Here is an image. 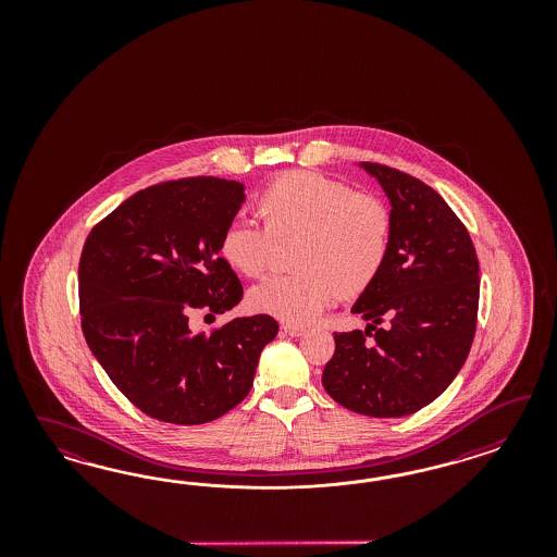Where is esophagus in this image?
Returning a JSON list of instances; mask_svg holds the SVG:
<instances>
[{
    "mask_svg": "<svg viewBox=\"0 0 557 557\" xmlns=\"http://www.w3.org/2000/svg\"><path fill=\"white\" fill-rule=\"evenodd\" d=\"M282 331L289 335V337H302L304 333H306V329L304 326H298V324H282Z\"/></svg>",
    "mask_w": 557,
    "mask_h": 557,
    "instance_id": "obj_1",
    "label": "esophagus"
}]
</instances>
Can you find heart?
<instances>
[{"label":"heart","instance_id":"heart-1","mask_svg":"<svg viewBox=\"0 0 557 557\" xmlns=\"http://www.w3.org/2000/svg\"><path fill=\"white\" fill-rule=\"evenodd\" d=\"M257 212L265 231L249 220H231L220 236V255L238 273L259 277L270 268L271 238L298 236L292 251L296 271L270 277L249 294L257 312L287 324L314 321L338 292H363L388 257V206L317 173L282 175L261 191Z\"/></svg>","mask_w":557,"mask_h":557}]
</instances>
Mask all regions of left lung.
<instances>
[{
    "label": "left lung",
    "mask_w": 557,
    "mask_h": 557,
    "mask_svg": "<svg viewBox=\"0 0 557 557\" xmlns=\"http://www.w3.org/2000/svg\"><path fill=\"white\" fill-rule=\"evenodd\" d=\"M359 168L388 196L392 240L384 268L351 308L368 326L335 333L322 386L354 412L394 419L431 405L466 363L480 265L466 226L433 187L386 165Z\"/></svg>",
    "instance_id": "1"
}]
</instances>
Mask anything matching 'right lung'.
Wrapping results in <instances>:
<instances>
[{"label": "right lung", "mask_w": 557, "mask_h": 557, "mask_svg": "<svg viewBox=\"0 0 557 557\" xmlns=\"http://www.w3.org/2000/svg\"><path fill=\"white\" fill-rule=\"evenodd\" d=\"M233 180L189 177L136 191L87 236L79 261L85 341L114 386L145 414L202 424L235 408L253 386L263 347L277 335L268 314L212 333L210 319L243 300L220 236L245 203Z\"/></svg>", "instance_id": "add662e5"}]
</instances>
